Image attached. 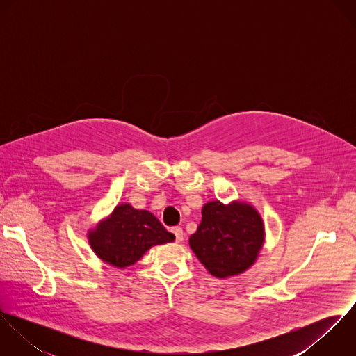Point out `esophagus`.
Instances as JSON below:
<instances>
[{
    "mask_svg": "<svg viewBox=\"0 0 356 356\" xmlns=\"http://www.w3.org/2000/svg\"><path fill=\"white\" fill-rule=\"evenodd\" d=\"M172 233L175 234V240H177V243H181L182 240H184V230H182V227H172Z\"/></svg>",
    "mask_w": 356,
    "mask_h": 356,
    "instance_id": "obj_1",
    "label": "esophagus"
}]
</instances>
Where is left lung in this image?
<instances>
[{"label": "left lung", "mask_w": 356, "mask_h": 356, "mask_svg": "<svg viewBox=\"0 0 356 356\" xmlns=\"http://www.w3.org/2000/svg\"><path fill=\"white\" fill-rule=\"evenodd\" d=\"M202 215L189 244L204 267L218 278L241 274L251 267L264 241L263 220L254 207L209 202Z\"/></svg>", "instance_id": "8db88e82"}]
</instances>
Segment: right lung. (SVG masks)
Masks as SVG:
<instances>
[{
  "mask_svg": "<svg viewBox=\"0 0 356 356\" xmlns=\"http://www.w3.org/2000/svg\"><path fill=\"white\" fill-rule=\"evenodd\" d=\"M174 240L175 236L153 213L130 204L118 205L108 219L89 232V243L96 254L119 268L138 261L153 245Z\"/></svg>",
  "mask_w": 356,
  "mask_h": 356,
  "instance_id": "right-lung-1",
  "label": "right lung"
}]
</instances>
